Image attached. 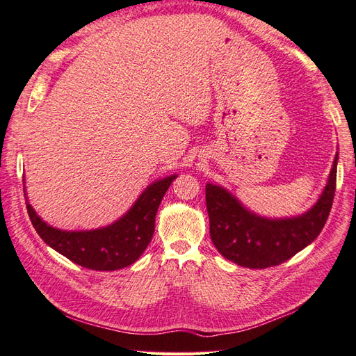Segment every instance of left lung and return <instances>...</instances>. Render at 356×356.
<instances>
[{
	"label": "left lung",
	"instance_id": "obj_1",
	"mask_svg": "<svg viewBox=\"0 0 356 356\" xmlns=\"http://www.w3.org/2000/svg\"><path fill=\"white\" fill-rule=\"evenodd\" d=\"M338 153L318 200L306 213L269 218L252 213L226 188L207 184L209 234L217 251L238 266L264 269L293 257L318 237L335 195Z\"/></svg>",
	"mask_w": 356,
	"mask_h": 356
}]
</instances>
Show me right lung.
Segmentation results:
<instances>
[{"label":"right lung","instance_id":"1","mask_svg":"<svg viewBox=\"0 0 356 356\" xmlns=\"http://www.w3.org/2000/svg\"><path fill=\"white\" fill-rule=\"evenodd\" d=\"M177 174L148 185L127 213L111 225L87 231L53 228L36 214L26 194V207L33 228L56 252L93 270H116L130 266L145 251L154 234L157 208ZM26 180V179H24Z\"/></svg>","mask_w":356,"mask_h":356}]
</instances>
